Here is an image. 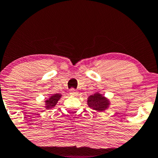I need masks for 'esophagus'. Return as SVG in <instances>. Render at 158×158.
<instances>
[{
  "label": "esophagus",
  "instance_id": "34e87169",
  "mask_svg": "<svg viewBox=\"0 0 158 158\" xmlns=\"http://www.w3.org/2000/svg\"><path fill=\"white\" fill-rule=\"evenodd\" d=\"M70 94L72 95V96H77L78 95V92L74 89H71L70 90Z\"/></svg>",
  "mask_w": 158,
  "mask_h": 158
}]
</instances>
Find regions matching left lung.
<instances>
[{
    "label": "left lung",
    "instance_id": "1",
    "mask_svg": "<svg viewBox=\"0 0 158 158\" xmlns=\"http://www.w3.org/2000/svg\"><path fill=\"white\" fill-rule=\"evenodd\" d=\"M87 105L97 112H103L110 107V101L99 92L95 93L87 98Z\"/></svg>",
    "mask_w": 158,
    "mask_h": 158
}]
</instances>
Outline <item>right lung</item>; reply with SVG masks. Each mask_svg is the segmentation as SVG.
Listing matches in <instances>:
<instances>
[{"label": "right lung", "instance_id": "obj_1", "mask_svg": "<svg viewBox=\"0 0 158 158\" xmlns=\"http://www.w3.org/2000/svg\"><path fill=\"white\" fill-rule=\"evenodd\" d=\"M62 96V95L60 94H56L52 95V96H49V97L47 98L46 100H45L44 102L45 103L44 107L45 108V110H49V109H51V108L54 107Z\"/></svg>", "mask_w": 158, "mask_h": 158}]
</instances>
